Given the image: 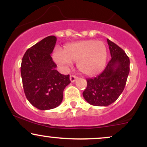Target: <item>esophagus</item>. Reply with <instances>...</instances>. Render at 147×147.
I'll return each mask as SVG.
<instances>
[{
  "label": "esophagus",
  "mask_w": 147,
  "mask_h": 147,
  "mask_svg": "<svg viewBox=\"0 0 147 147\" xmlns=\"http://www.w3.org/2000/svg\"><path fill=\"white\" fill-rule=\"evenodd\" d=\"M77 77H76L75 75H70V79L71 81V82H75L76 80H77Z\"/></svg>",
  "instance_id": "1"
}]
</instances>
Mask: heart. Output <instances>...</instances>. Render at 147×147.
<instances>
[{"instance_id": "obj_1", "label": "heart", "mask_w": 147, "mask_h": 147, "mask_svg": "<svg viewBox=\"0 0 147 147\" xmlns=\"http://www.w3.org/2000/svg\"><path fill=\"white\" fill-rule=\"evenodd\" d=\"M53 58L59 65L67 68L77 62L79 70L86 75L98 74L105 66L107 50L102 41H83L65 45L63 52H55Z\"/></svg>"}]
</instances>
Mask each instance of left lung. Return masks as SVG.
Listing matches in <instances>:
<instances>
[{
  "label": "left lung",
  "mask_w": 147,
  "mask_h": 147,
  "mask_svg": "<svg viewBox=\"0 0 147 147\" xmlns=\"http://www.w3.org/2000/svg\"><path fill=\"white\" fill-rule=\"evenodd\" d=\"M111 59L100 75L87 79L83 96L93 106H107L117 100L125 87L130 70V60L125 52L107 39Z\"/></svg>",
  "instance_id": "8db88e82"
}]
</instances>
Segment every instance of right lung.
<instances>
[{
  "label": "right lung",
  "mask_w": 147,
  "mask_h": 147,
  "mask_svg": "<svg viewBox=\"0 0 147 147\" xmlns=\"http://www.w3.org/2000/svg\"><path fill=\"white\" fill-rule=\"evenodd\" d=\"M57 37L49 36L25 52L21 73L26 98L39 110L55 109L63 100V90L70 83V76L61 75L51 54Z\"/></svg>",
  "instance_id": "right-lung-1"
}]
</instances>
